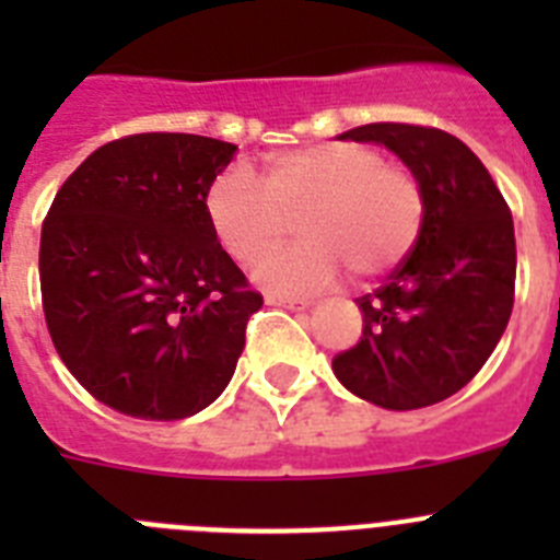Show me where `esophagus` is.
Masks as SVG:
<instances>
[{
	"label": "esophagus",
	"instance_id": "1",
	"mask_svg": "<svg viewBox=\"0 0 560 560\" xmlns=\"http://www.w3.org/2000/svg\"><path fill=\"white\" fill-rule=\"evenodd\" d=\"M269 305H283V308H311L308 296H283V294H266Z\"/></svg>",
	"mask_w": 560,
	"mask_h": 560
}]
</instances>
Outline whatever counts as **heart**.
Returning a JSON list of instances; mask_svg holds the SVG:
<instances>
[{
	"label": "heart",
	"instance_id": "1",
	"mask_svg": "<svg viewBox=\"0 0 560 560\" xmlns=\"http://www.w3.org/2000/svg\"><path fill=\"white\" fill-rule=\"evenodd\" d=\"M221 249L252 264L291 230L303 241L264 257L255 277L275 291H316L341 266L359 280L381 277L415 249L427 199L420 179L364 142H319L269 156L257 176L224 171L205 196Z\"/></svg>",
	"mask_w": 560,
	"mask_h": 560
}]
</instances>
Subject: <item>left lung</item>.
Instances as JSON below:
<instances>
[{
  "mask_svg": "<svg viewBox=\"0 0 560 560\" xmlns=\"http://www.w3.org/2000/svg\"><path fill=\"white\" fill-rule=\"evenodd\" d=\"M339 140L378 142L423 187L418 244L373 294L359 296L361 339L334 355L336 378L384 409L446 400L482 370L516 294L511 207L477 153L415 122H370Z\"/></svg>",
  "mask_w": 560,
  "mask_h": 560,
  "instance_id": "8db88e82",
  "label": "left lung"
}]
</instances>
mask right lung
I'll list each match as a JSON object with an SVG mask.
<instances>
[{
  "instance_id": "right-lung-1",
  "label": "right lung",
  "mask_w": 560,
  "mask_h": 560,
  "mask_svg": "<svg viewBox=\"0 0 560 560\" xmlns=\"http://www.w3.org/2000/svg\"><path fill=\"white\" fill-rule=\"evenodd\" d=\"M237 145L148 131L97 148L42 224L47 330L89 395L182 420L224 393L264 296L212 237L205 196Z\"/></svg>"
}]
</instances>
